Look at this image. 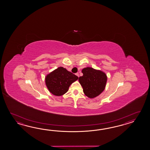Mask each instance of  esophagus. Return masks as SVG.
<instances>
[{"mask_svg": "<svg viewBox=\"0 0 150 150\" xmlns=\"http://www.w3.org/2000/svg\"><path fill=\"white\" fill-rule=\"evenodd\" d=\"M76 76H78V77L79 76V74L78 73H76Z\"/></svg>", "mask_w": 150, "mask_h": 150, "instance_id": "34e87169", "label": "esophagus"}]
</instances>
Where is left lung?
I'll use <instances>...</instances> for the list:
<instances>
[{"label":"left lung","mask_w":150,"mask_h":150,"mask_svg":"<svg viewBox=\"0 0 150 150\" xmlns=\"http://www.w3.org/2000/svg\"><path fill=\"white\" fill-rule=\"evenodd\" d=\"M83 76L79 81L83 88V92L87 97L94 98L104 91L107 77L103 72L92 67H86L82 70Z\"/></svg>","instance_id":"8db88e82"}]
</instances>
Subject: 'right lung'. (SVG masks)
I'll list each match as a JSON object with an SVG mask.
<instances>
[{
	"label": "right lung",
	"instance_id": "add662e5",
	"mask_svg": "<svg viewBox=\"0 0 150 150\" xmlns=\"http://www.w3.org/2000/svg\"><path fill=\"white\" fill-rule=\"evenodd\" d=\"M78 77L64 67H59L48 74L45 84L50 92L56 96H63L67 92L71 84Z\"/></svg>",
	"mask_w": 150,
	"mask_h": 150
}]
</instances>
